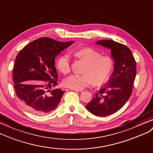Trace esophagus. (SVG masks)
<instances>
[{"label": "esophagus", "mask_w": 153, "mask_h": 153, "mask_svg": "<svg viewBox=\"0 0 153 153\" xmlns=\"http://www.w3.org/2000/svg\"><path fill=\"white\" fill-rule=\"evenodd\" d=\"M72 91H76V92H81L82 91L81 90H77V89H73V88H71Z\"/></svg>", "instance_id": "34e87169"}]
</instances>
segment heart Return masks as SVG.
<instances>
[{
    "instance_id": "obj_1",
    "label": "heart",
    "mask_w": 153,
    "mask_h": 153,
    "mask_svg": "<svg viewBox=\"0 0 153 153\" xmlns=\"http://www.w3.org/2000/svg\"><path fill=\"white\" fill-rule=\"evenodd\" d=\"M75 57L85 62L87 65L83 70L84 74H72L63 80L66 87L82 90L94 83L100 85L108 79L114 68V61L111 57L102 56L101 53L91 48H83L73 51ZM57 66L59 71L64 74L70 72V56L65 53L59 57Z\"/></svg>"
}]
</instances>
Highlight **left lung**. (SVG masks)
I'll use <instances>...</instances> for the list:
<instances>
[{
  "instance_id": "8db88e82",
  "label": "left lung",
  "mask_w": 153,
  "mask_h": 153,
  "mask_svg": "<svg viewBox=\"0 0 153 153\" xmlns=\"http://www.w3.org/2000/svg\"><path fill=\"white\" fill-rule=\"evenodd\" d=\"M96 44L111 50L114 70L107 85L85 107L94 115L107 116L118 111L131 97L136 63L131 50L124 45L112 40H101Z\"/></svg>"
}]
</instances>
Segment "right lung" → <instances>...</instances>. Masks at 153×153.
<instances>
[{
	"label": "right lung",
	"instance_id": "add662e5",
	"mask_svg": "<svg viewBox=\"0 0 153 153\" xmlns=\"http://www.w3.org/2000/svg\"><path fill=\"white\" fill-rule=\"evenodd\" d=\"M73 42L39 38L17 54L13 80L16 94L26 110L34 114L45 115L57 107L65 91L53 89L58 78L55 58Z\"/></svg>",
	"mask_w": 153,
	"mask_h": 153
}]
</instances>
